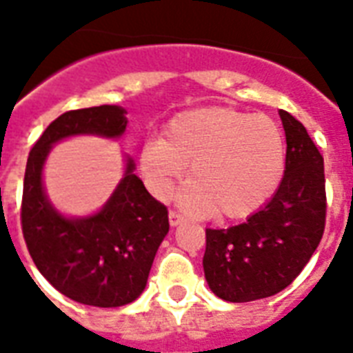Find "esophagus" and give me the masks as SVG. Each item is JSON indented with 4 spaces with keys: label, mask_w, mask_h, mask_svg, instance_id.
<instances>
[{
    "label": "esophagus",
    "mask_w": 353,
    "mask_h": 353,
    "mask_svg": "<svg viewBox=\"0 0 353 353\" xmlns=\"http://www.w3.org/2000/svg\"><path fill=\"white\" fill-rule=\"evenodd\" d=\"M183 220H185V216H183L181 212H177V210H170V212H168V221H170L172 227L179 225Z\"/></svg>",
    "instance_id": "34e87169"
}]
</instances>
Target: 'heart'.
Here are the masks:
<instances>
[{
  "instance_id": "1",
  "label": "heart",
  "mask_w": 353,
  "mask_h": 353,
  "mask_svg": "<svg viewBox=\"0 0 353 353\" xmlns=\"http://www.w3.org/2000/svg\"><path fill=\"white\" fill-rule=\"evenodd\" d=\"M188 165L181 203L218 218H245L279 188L285 166L276 122L232 108L188 110L172 119L165 137L143 144L141 166L157 196H166Z\"/></svg>"
}]
</instances>
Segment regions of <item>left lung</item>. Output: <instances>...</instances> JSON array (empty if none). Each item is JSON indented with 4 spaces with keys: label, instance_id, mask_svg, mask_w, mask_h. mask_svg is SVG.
Here are the masks:
<instances>
[{
    "label": "left lung",
    "instance_id": "obj_1",
    "mask_svg": "<svg viewBox=\"0 0 353 353\" xmlns=\"http://www.w3.org/2000/svg\"><path fill=\"white\" fill-rule=\"evenodd\" d=\"M280 119L288 148L279 190L240 225L205 231V279L223 301L251 302L276 295L301 274L323 238V155L302 122L284 110Z\"/></svg>",
    "mask_w": 353,
    "mask_h": 353
}]
</instances>
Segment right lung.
<instances>
[{
    "mask_svg": "<svg viewBox=\"0 0 353 353\" xmlns=\"http://www.w3.org/2000/svg\"><path fill=\"white\" fill-rule=\"evenodd\" d=\"M126 124L121 106L65 112L36 141L25 168L21 231L30 258L62 295L88 306L119 307L143 293L170 227L168 210L150 196L128 159L124 177L97 214L63 218L43 192L41 168L60 139L82 133L121 137Z\"/></svg>",
    "mask_w": 353,
    "mask_h": 353,
    "instance_id": "right-lung-1",
    "label": "right lung"
}]
</instances>
